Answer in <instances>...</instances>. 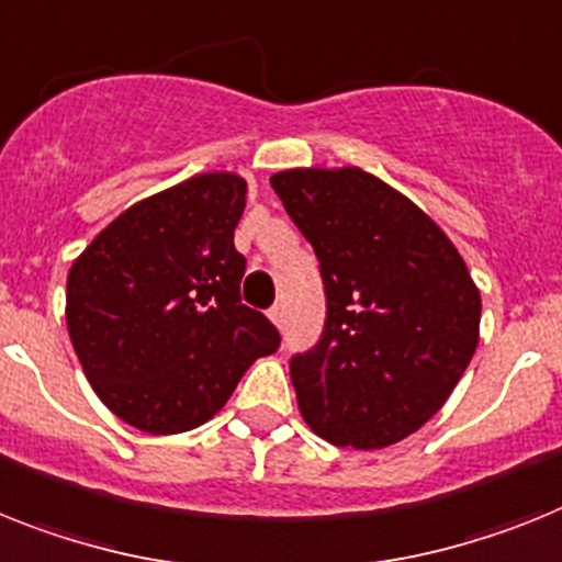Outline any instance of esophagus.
Instances as JSON below:
<instances>
[{
	"label": "esophagus",
	"instance_id": "esophagus-1",
	"mask_svg": "<svg viewBox=\"0 0 562 562\" xmlns=\"http://www.w3.org/2000/svg\"><path fill=\"white\" fill-rule=\"evenodd\" d=\"M268 317H271V323L277 325V328H282V325H285V308H282V305H273V308L268 311Z\"/></svg>",
	"mask_w": 562,
	"mask_h": 562
}]
</instances>
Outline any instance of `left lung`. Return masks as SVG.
<instances>
[{"label":"left lung","instance_id":"1","mask_svg":"<svg viewBox=\"0 0 562 562\" xmlns=\"http://www.w3.org/2000/svg\"><path fill=\"white\" fill-rule=\"evenodd\" d=\"M314 245L325 331L291 360L300 414L334 446L385 449L451 397L480 342V289L446 231L357 165L271 177Z\"/></svg>","mask_w":562,"mask_h":562}]
</instances>
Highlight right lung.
<instances>
[{
  "label": "right lung",
  "mask_w": 562,
  "mask_h": 562,
  "mask_svg": "<svg viewBox=\"0 0 562 562\" xmlns=\"http://www.w3.org/2000/svg\"><path fill=\"white\" fill-rule=\"evenodd\" d=\"M243 211V177L196 173L122 211L70 266L65 319L79 366L139 431L209 423L248 366L280 348V331L239 303Z\"/></svg>",
  "instance_id": "1"
}]
</instances>
